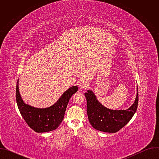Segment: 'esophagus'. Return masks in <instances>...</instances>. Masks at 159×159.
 Returning <instances> with one entry per match:
<instances>
[{
	"label": "esophagus",
	"instance_id": "obj_1",
	"mask_svg": "<svg viewBox=\"0 0 159 159\" xmlns=\"http://www.w3.org/2000/svg\"><path fill=\"white\" fill-rule=\"evenodd\" d=\"M79 86L80 87V89H85L88 86V83L86 80H82L80 81L79 82Z\"/></svg>",
	"mask_w": 159,
	"mask_h": 159
}]
</instances>
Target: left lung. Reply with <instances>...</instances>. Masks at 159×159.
I'll list each match as a JSON object with an SVG mask.
<instances>
[{"mask_svg": "<svg viewBox=\"0 0 159 159\" xmlns=\"http://www.w3.org/2000/svg\"><path fill=\"white\" fill-rule=\"evenodd\" d=\"M89 121L99 131L116 133L124 127L132 118L139 103V90L133 105L126 110H111L103 106L96 99L92 90L85 93Z\"/></svg>", "mask_w": 159, "mask_h": 159, "instance_id": "left-lung-1", "label": "left lung"}]
</instances>
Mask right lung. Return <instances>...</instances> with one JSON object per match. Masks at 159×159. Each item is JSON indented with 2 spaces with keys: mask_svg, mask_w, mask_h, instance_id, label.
I'll list each match as a JSON object with an SVG mask.
<instances>
[{
  "mask_svg": "<svg viewBox=\"0 0 159 159\" xmlns=\"http://www.w3.org/2000/svg\"><path fill=\"white\" fill-rule=\"evenodd\" d=\"M78 90L77 86L69 88L58 101L47 108H36L25 104L19 91L18 80L16 85V102L20 113L28 126L34 131L43 133L57 129L61 123L70 98Z\"/></svg>",
  "mask_w": 159,
  "mask_h": 159,
  "instance_id": "right-lung-1",
  "label": "right lung"
}]
</instances>
